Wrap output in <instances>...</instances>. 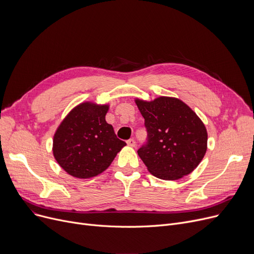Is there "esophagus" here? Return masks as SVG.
Listing matches in <instances>:
<instances>
[{"label": "esophagus", "mask_w": 254, "mask_h": 254, "mask_svg": "<svg viewBox=\"0 0 254 254\" xmlns=\"http://www.w3.org/2000/svg\"><path fill=\"white\" fill-rule=\"evenodd\" d=\"M127 144L128 146H130V147H135V146H136V141L134 139H129V140L127 141Z\"/></svg>", "instance_id": "esophagus-1"}]
</instances>
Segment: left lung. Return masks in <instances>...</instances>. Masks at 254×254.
Listing matches in <instances>:
<instances>
[{
	"label": "left lung",
	"instance_id": "1",
	"mask_svg": "<svg viewBox=\"0 0 254 254\" xmlns=\"http://www.w3.org/2000/svg\"><path fill=\"white\" fill-rule=\"evenodd\" d=\"M145 119L148 142L138 150L149 173L163 180H178L202 162L208 134L195 112L177 98L135 99Z\"/></svg>",
	"mask_w": 254,
	"mask_h": 254
}]
</instances>
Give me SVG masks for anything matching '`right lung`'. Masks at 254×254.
Segmentation results:
<instances>
[{"label": "right lung", "mask_w": 254, "mask_h": 254, "mask_svg": "<svg viewBox=\"0 0 254 254\" xmlns=\"http://www.w3.org/2000/svg\"><path fill=\"white\" fill-rule=\"evenodd\" d=\"M109 104L80 103L58 127L52 152L69 175L79 179L100 175L127 145L116 137L113 127L106 122Z\"/></svg>", "instance_id": "obj_1"}]
</instances>
